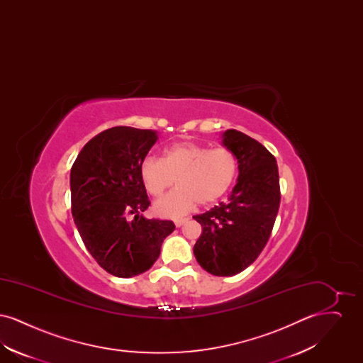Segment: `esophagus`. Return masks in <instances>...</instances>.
Wrapping results in <instances>:
<instances>
[{
  "mask_svg": "<svg viewBox=\"0 0 363 363\" xmlns=\"http://www.w3.org/2000/svg\"><path fill=\"white\" fill-rule=\"evenodd\" d=\"M188 220H189L188 218H184V219H175V220H174V223H175L177 227H181V225H185Z\"/></svg>",
  "mask_w": 363,
  "mask_h": 363,
  "instance_id": "1",
  "label": "esophagus"
}]
</instances>
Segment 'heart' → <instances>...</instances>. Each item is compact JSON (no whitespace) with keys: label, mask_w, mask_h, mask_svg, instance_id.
<instances>
[{"label":"heart","mask_w":363,"mask_h":363,"mask_svg":"<svg viewBox=\"0 0 363 363\" xmlns=\"http://www.w3.org/2000/svg\"><path fill=\"white\" fill-rule=\"evenodd\" d=\"M140 179L151 196L159 197L174 184L170 191L154 206L164 218H179L199 203L208 206L233 186L238 174V159L227 148L209 150L196 143H177L163 151L160 159L145 157L138 169Z\"/></svg>","instance_id":"1"}]
</instances>
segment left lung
<instances>
[{
	"instance_id": "1",
	"label": "left lung",
	"mask_w": 363,
	"mask_h": 363,
	"mask_svg": "<svg viewBox=\"0 0 363 363\" xmlns=\"http://www.w3.org/2000/svg\"><path fill=\"white\" fill-rule=\"evenodd\" d=\"M222 144L238 159V179L227 203L193 216L203 227L193 253L211 275L233 277L257 259L269 240L280 188L277 159L257 140L228 129Z\"/></svg>"
}]
</instances>
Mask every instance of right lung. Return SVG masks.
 I'll return each mask as SVG.
<instances>
[{
    "label": "right lung",
    "mask_w": 363,
    "mask_h": 363,
    "mask_svg": "<svg viewBox=\"0 0 363 363\" xmlns=\"http://www.w3.org/2000/svg\"><path fill=\"white\" fill-rule=\"evenodd\" d=\"M156 140V130L110 128L86 143L70 170L74 225L91 256L114 277L148 271L175 228L141 215L151 203L138 169Z\"/></svg>",
    "instance_id": "obj_1"
}]
</instances>
